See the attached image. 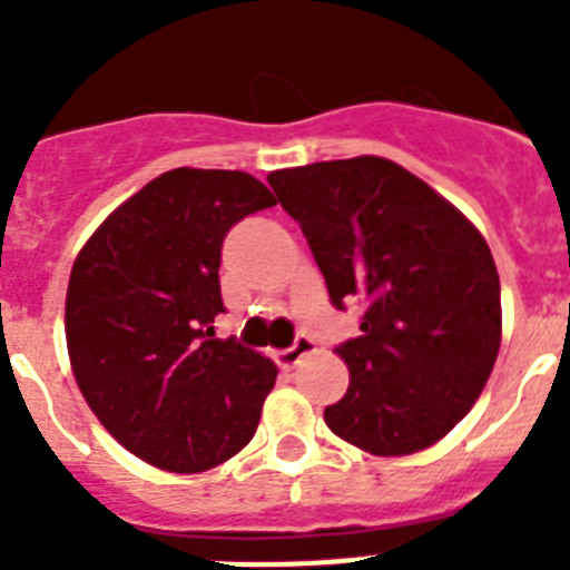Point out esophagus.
I'll return each mask as SVG.
<instances>
[{
    "instance_id": "34e87169",
    "label": "esophagus",
    "mask_w": 570,
    "mask_h": 570,
    "mask_svg": "<svg viewBox=\"0 0 570 570\" xmlns=\"http://www.w3.org/2000/svg\"><path fill=\"white\" fill-rule=\"evenodd\" d=\"M314 351H316V345L311 336H296L294 345L285 347V351H279V354H274V360H276V365H282V367H294L302 356L314 354Z\"/></svg>"
}]
</instances>
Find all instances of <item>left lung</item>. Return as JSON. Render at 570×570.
<instances>
[{
  "label": "left lung",
  "mask_w": 570,
  "mask_h": 570,
  "mask_svg": "<svg viewBox=\"0 0 570 570\" xmlns=\"http://www.w3.org/2000/svg\"><path fill=\"white\" fill-rule=\"evenodd\" d=\"M299 223L334 308L362 305V336L325 422L376 456L434 445L480 400L502 340L500 274L482 234L420 176L382 156L268 174Z\"/></svg>",
  "instance_id": "8db88e82"
}]
</instances>
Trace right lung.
Masks as SVG:
<instances>
[{"label":"right lung","instance_id":"right-lung-1","mask_svg":"<svg viewBox=\"0 0 570 570\" xmlns=\"http://www.w3.org/2000/svg\"><path fill=\"white\" fill-rule=\"evenodd\" d=\"M276 205L242 170L174 168L122 203L79 250L65 299L77 385L105 431L174 473L248 445L276 365L214 340L219 262L239 219Z\"/></svg>","mask_w":570,"mask_h":570}]
</instances>
